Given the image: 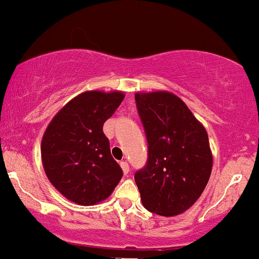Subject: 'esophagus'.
I'll return each instance as SVG.
<instances>
[{
  "instance_id": "34e87169",
  "label": "esophagus",
  "mask_w": 259,
  "mask_h": 259,
  "mask_svg": "<svg viewBox=\"0 0 259 259\" xmlns=\"http://www.w3.org/2000/svg\"><path fill=\"white\" fill-rule=\"evenodd\" d=\"M120 165H121V168H122V171H123L124 175H127V174L130 172V166H128V164H127L126 161H122Z\"/></svg>"
}]
</instances>
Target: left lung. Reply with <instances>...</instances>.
Returning a JSON list of instances; mask_svg holds the SVG:
<instances>
[{"label": "left lung", "mask_w": 259, "mask_h": 259, "mask_svg": "<svg viewBox=\"0 0 259 259\" xmlns=\"http://www.w3.org/2000/svg\"><path fill=\"white\" fill-rule=\"evenodd\" d=\"M148 159L135 180L145 209L174 217L192 207L213 166L208 133L187 105L168 92L136 93Z\"/></svg>", "instance_id": "1"}]
</instances>
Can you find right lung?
I'll list each match as a JSON object with an SVG mask.
<instances>
[{"label": "right lung", "instance_id": "1", "mask_svg": "<svg viewBox=\"0 0 259 259\" xmlns=\"http://www.w3.org/2000/svg\"><path fill=\"white\" fill-rule=\"evenodd\" d=\"M122 92H84L49 123L41 141L46 176L67 199L93 205L106 199L120 182L122 168L112 158L103 126L123 100Z\"/></svg>", "mask_w": 259, "mask_h": 259}]
</instances>
